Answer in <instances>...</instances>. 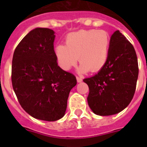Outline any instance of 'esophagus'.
Returning a JSON list of instances; mask_svg holds the SVG:
<instances>
[{
	"label": "esophagus",
	"mask_w": 147,
	"mask_h": 147,
	"mask_svg": "<svg viewBox=\"0 0 147 147\" xmlns=\"http://www.w3.org/2000/svg\"><path fill=\"white\" fill-rule=\"evenodd\" d=\"M76 79H77L78 82H82V78H81L79 76H76Z\"/></svg>",
	"instance_id": "obj_1"
}]
</instances>
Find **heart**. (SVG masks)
Returning a JSON list of instances; mask_svg holds the SVG:
<instances>
[{
    "label": "heart",
    "mask_w": 147,
    "mask_h": 147,
    "mask_svg": "<svg viewBox=\"0 0 147 147\" xmlns=\"http://www.w3.org/2000/svg\"><path fill=\"white\" fill-rule=\"evenodd\" d=\"M65 46L55 48V55L59 66L65 71L80 62L83 72L100 71L107 62L111 39L107 32L102 30H81L69 33L65 39Z\"/></svg>",
    "instance_id": "heart-1"
}]
</instances>
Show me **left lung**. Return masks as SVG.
Masks as SVG:
<instances>
[{
	"mask_svg": "<svg viewBox=\"0 0 147 147\" xmlns=\"http://www.w3.org/2000/svg\"><path fill=\"white\" fill-rule=\"evenodd\" d=\"M138 74L134 48L120 31H115L105 66L95 76L83 80L89 88L87 100L92 111L109 116L127 107L134 95Z\"/></svg>",
	"mask_w": 147,
	"mask_h": 147,
	"instance_id": "obj_1",
	"label": "left lung"
}]
</instances>
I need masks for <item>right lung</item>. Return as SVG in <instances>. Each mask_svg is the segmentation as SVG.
Listing matches in <instances>:
<instances>
[{
    "label": "right lung",
    "mask_w": 147,
    "mask_h": 147,
    "mask_svg": "<svg viewBox=\"0 0 147 147\" xmlns=\"http://www.w3.org/2000/svg\"><path fill=\"white\" fill-rule=\"evenodd\" d=\"M53 30L36 28L24 37L13 53L11 80L23 109L34 118L55 121L65 115L76 76L59 65Z\"/></svg>",
    "instance_id": "right-lung-1"
}]
</instances>
